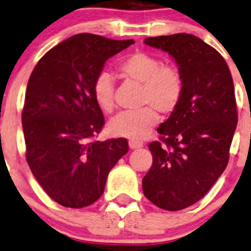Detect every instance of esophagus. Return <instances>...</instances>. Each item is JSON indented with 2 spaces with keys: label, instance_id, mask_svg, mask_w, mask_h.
I'll return each mask as SVG.
<instances>
[{
  "label": "esophagus",
  "instance_id": "1",
  "mask_svg": "<svg viewBox=\"0 0 251 251\" xmlns=\"http://www.w3.org/2000/svg\"><path fill=\"white\" fill-rule=\"evenodd\" d=\"M128 146H130L131 149H138L143 147V143L141 141H136V140H131L128 141Z\"/></svg>",
  "mask_w": 251,
  "mask_h": 251
}]
</instances>
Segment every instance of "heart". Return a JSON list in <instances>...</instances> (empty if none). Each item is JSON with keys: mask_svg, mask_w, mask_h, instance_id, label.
Segmentation results:
<instances>
[{"mask_svg": "<svg viewBox=\"0 0 251 251\" xmlns=\"http://www.w3.org/2000/svg\"><path fill=\"white\" fill-rule=\"evenodd\" d=\"M125 80L142 85L141 103L149 104L140 110L124 111L111 119L109 131L114 136L140 140L146 137L159 123L158 110L171 114L181 103L184 93V78L175 64H163L160 58L144 52L126 55L118 65ZM92 97L105 114L115 109L114 81L108 73H100L92 83Z\"/></svg>", "mask_w": 251, "mask_h": 251, "instance_id": "1", "label": "heart"}]
</instances>
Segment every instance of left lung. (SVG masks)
Returning a JSON list of instances; mask_svg holds the SVG:
<instances>
[{"label": "left lung", "mask_w": 251, "mask_h": 251, "mask_svg": "<svg viewBox=\"0 0 251 251\" xmlns=\"http://www.w3.org/2000/svg\"><path fill=\"white\" fill-rule=\"evenodd\" d=\"M144 42L173 55L184 78L181 103L149 143L153 164L142 179L151 203L177 211L201 201L228 164L238 123L233 80L224 57L194 35Z\"/></svg>", "instance_id": "1"}]
</instances>
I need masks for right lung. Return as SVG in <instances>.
Listing matches in <instances>:
<instances>
[{"label": "right lung", "instance_id": "add662e5", "mask_svg": "<svg viewBox=\"0 0 251 251\" xmlns=\"http://www.w3.org/2000/svg\"><path fill=\"white\" fill-rule=\"evenodd\" d=\"M132 44L74 35L50 48L30 75L22 113L25 156L40 186L63 206L95 203L111 168L127 153L126 138L95 140L104 116L92 83L108 58Z\"/></svg>", "mask_w": 251, "mask_h": 251}]
</instances>
